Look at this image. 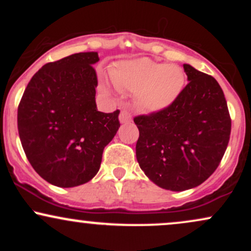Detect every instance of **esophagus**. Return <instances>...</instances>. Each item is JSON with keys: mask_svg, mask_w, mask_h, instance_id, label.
I'll use <instances>...</instances> for the list:
<instances>
[{"mask_svg": "<svg viewBox=\"0 0 251 251\" xmlns=\"http://www.w3.org/2000/svg\"><path fill=\"white\" fill-rule=\"evenodd\" d=\"M131 119H132L131 114H129V112L126 111V109H123V111L120 112V114H119L120 123H122V124L128 123V122H131Z\"/></svg>", "mask_w": 251, "mask_h": 251, "instance_id": "esophagus-1", "label": "esophagus"}]
</instances>
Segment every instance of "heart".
Listing matches in <instances>:
<instances>
[{
  "label": "heart",
  "instance_id": "heart-1",
  "mask_svg": "<svg viewBox=\"0 0 251 251\" xmlns=\"http://www.w3.org/2000/svg\"><path fill=\"white\" fill-rule=\"evenodd\" d=\"M112 82L120 91L134 93L138 107L146 113H158L177 101L185 86V74L179 66L158 62L150 57L124 60L109 68ZM102 91L112 93L106 80Z\"/></svg>",
  "mask_w": 251,
  "mask_h": 251
}]
</instances>
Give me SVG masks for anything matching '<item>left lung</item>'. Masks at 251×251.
Here are the masks:
<instances>
[{
  "label": "left lung",
  "instance_id": "left-lung-1",
  "mask_svg": "<svg viewBox=\"0 0 251 251\" xmlns=\"http://www.w3.org/2000/svg\"><path fill=\"white\" fill-rule=\"evenodd\" d=\"M189 83L168 109L134 118L135 155L155 185L184 191L201 185L220 165L231 131L226 100L215 77L184 63Z\"/></svg>",
  "mask_w": 251,
  "mask_h": 251
}]
</instances>
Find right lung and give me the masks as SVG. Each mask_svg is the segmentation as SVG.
Returning <instances> with one entry per match:
<instances>
[{"label":"right lung","instance_id":"right-lung-1","mask_svg":"<svg viewBox=\"0 0 251 251\" xmlns=\"http://www.w3.org/2000/svg\"><path fill=\"white\" fill-rule=\"evenodd\" d=\"M97 51L46 63L31 77L17 109L20 140L33 169L59 188L98 174L105 146L120 127L119 109L99 112Z\"/></svg>","mask_w":251,"mask_h":251}]
</instances>
